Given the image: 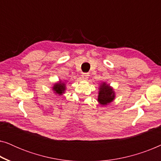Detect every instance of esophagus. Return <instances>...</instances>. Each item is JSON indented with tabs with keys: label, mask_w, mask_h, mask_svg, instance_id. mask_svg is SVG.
<instances>
[{
	"label": "esophagus",
	"mask_w": 161,
	"mask_h": 161,
	"mask_svg": "<svg viewBox=\"0 0 161 161\" xmlns=\"http://www.w3.org/2000/svg\"><path fill=\"white\" fill-rule=\"evenodd\" d=\"M89 75L88 73H83L82 75H81V77H82V79L84 80H86L87 79L89 78Z\"/></svg>",
	"instance_id": "obj_1"
}]
</instances>
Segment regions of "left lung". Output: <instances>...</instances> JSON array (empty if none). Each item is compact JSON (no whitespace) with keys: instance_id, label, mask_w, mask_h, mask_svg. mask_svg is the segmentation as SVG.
Instances as JSON below:
<instances>
[{"instance_id":"8db88e82","label":"left lung","mask_w":161,"mask_h":161,"mask_svg":"<svg viewBox=\"0 0 161 161\" xmlns=\"http://www.w3.org/2000/svg\"><path fill=\"white\" fill-rule=\"evenodd\" d=\"M114 99H115V92L113 88L106 83V82L101 83L99 87L97 97V101L100 105L104 106L111 103Z\"/></svg>"}]
</instances>
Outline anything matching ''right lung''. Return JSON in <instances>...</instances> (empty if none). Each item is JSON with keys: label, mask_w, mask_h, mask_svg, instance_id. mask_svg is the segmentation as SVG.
<instances>
[{"label": "right lung", "mask_w": 161, "mask_h": 161, "mask_svg": "<svg viewBox=\"0 0 161 161\" xmlns=\"http://www.w3.org/2000/svg\"><path fill=\"white\" fill-rule=\"evenodd\" d=\"M66 81H58V83H54L52 89L54 91V93L58 94L59 96L62 95L63 94L65 93L66 91Z\"/></svg>", "instance_id": "1"}]
</instances>
